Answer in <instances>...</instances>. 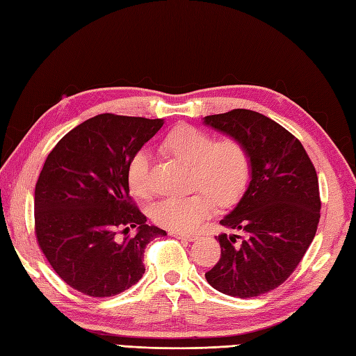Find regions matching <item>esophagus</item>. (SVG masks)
I'll return each instance as SVG.
<instances>
[{
    "mask_svg": "<svg viewBox=\"0 0 356 356\" xmlns=\"http://www.w3.org/2000/svg\"><path fill=\"white\" fill-rule=\"evenodd\" d=\"M173 238H178V239H183V241H188V242H193L198 239V236L195 234H188V233H181V232H170L169 233Z\"/></svg>",
    "mask_w": 356,
    "mask_h": 356,
    "instance_id": "34e87169",
    "label": "esophagus"
}]
</instances>
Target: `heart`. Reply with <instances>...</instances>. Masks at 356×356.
I'll list each match as a JSON object with an SVG mask.
<instances>
[{
  "mask_svg": "<svg viewBox=\"0 0 356 356\" xmlns=\"http://www.w3.org/2000/svg\"><path fill=\"white\" fill-rule=\"evenodd\" d=\"M163 149L178 160L192 165L193 184L202 187L192 195L165 196L154 204L152 219L158 225L173 232L198 230L204 219L215 210V197L220 205L234 202L242 195L250 179V155L239 140L216 141L210 134L179 126L163 140ZM151 160L147 149L132 155L126 178L134 195L147 196L152 192Z\"/></svg>",
  "mask_w": 356,
  "mask_h": 356,
  "instance_id": "1",
  "label": "heart"
}]
</instances>
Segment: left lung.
<instances>
[{"label":"left lung","instance_id":"1","mask_svg":"<svg viewBox=\"0 0 356 356\" xmlns=\"http://www.w3.org/2000/svg\"><path fill=\"white\" fill-rule=\"evenodd\" d=\"M204 124L239 140L251 164L247 191L220 219L245 239L238 243V234H219L220 259L205 279L227 296H262L289 277L317 233V172L302 143L264 114L233 109L204 117Z\"/></svg>","mask_w":356,"mask_h":356}]
</instances>
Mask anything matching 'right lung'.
Here are the masks:
<instances>
[{
	"label": "right lung",
	"instance_id": "1",
	"mask_svg": "<svg viewBox=\"0 0 356 356\" xmlns=\"http://www.w3.org/2000/svg\"><path fill=\"white\" fill-rule=\"evenodd\" d=\"M163 118L100 114L60 138L35 188L39 248L67 285L111 297L143 277L146 245L165 232L146 224L129 196L132 155L161 129ZM131 227L136 234L123 240Z\"/></svg>",
	"mask_w": 356,
	"mask_h": 356
}]
</instances>
